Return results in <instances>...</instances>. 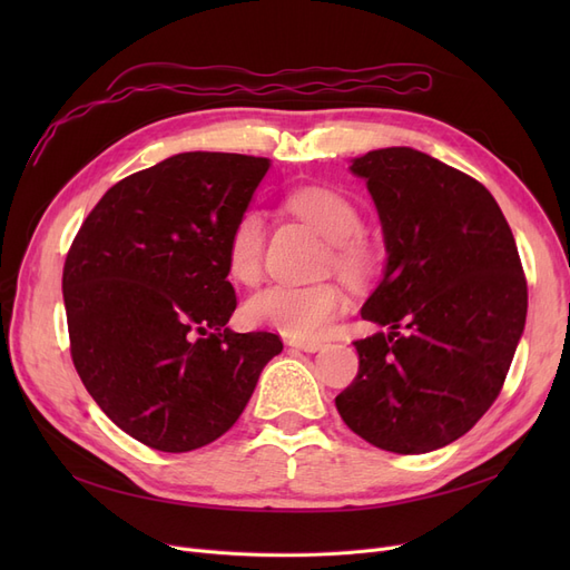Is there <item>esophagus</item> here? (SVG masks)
I'll return each instance as SVG.
<instances>
[{
  "instance_id": "esophagus-1",
  "label": "esophagus",
  "mask_w": 570,
  "mask_h": 570,
  "mask_svg": "<svg viewBox=\"0 0 570 570\" xmlns=\"http://www.w3.org/2000/svg\"><path fill=\"white\" fill-rule=\"evenodd\" d=\"M287 344L299 352H306V354H316L323 350V342H316V340H289Z\"/></svg>"
}]
</instances>
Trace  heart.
Here are the masks:
<instances>
[{"mask_svg":"<svg viewBox=\"0 0 570 570\" xmlns=\"http://www.w3.org/2000/svg\"><path fill=\"white\" fill-rule=\"evenodd\" d=\"M289 209L314 226L333 245V264L344 278H364L371 266L366 245L361 243L364 220L356 206L333 189L306 187L289 197ZM266 243V218L247 209L233 223L226 243V268L233 281L252 285L262 273ZM347 312V297L335 285H268L245 302V321L254 327H268L292 340H316L325 335Z\"/></svg>","mask_w":570,"mask_h":570,"instance_id":"obj_1","label":"heart"}]
</instances>
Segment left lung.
<instances>
[{"label":"left lung","instance_id":"obj_1","mask_svg":"<svg viewBox=\"0 0 570 570\" xmlns=\"http://www.w3.org/2000/svg\"><path fill=\"white\" fill-rule=\"evenodd\" d=\"M383 226L387 262L361 316L358 373L335 396L358 438L394 454L459 440L504 385L528 314L509 223L471 176L411 147L352 159Z\"/></svg>","mask_w":570,"mask_h":570}]
</instances>
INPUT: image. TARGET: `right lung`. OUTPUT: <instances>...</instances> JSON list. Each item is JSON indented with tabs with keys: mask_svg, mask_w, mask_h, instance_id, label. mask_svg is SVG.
Segmentation results:
<instances>
[{
	"mask_svg": "<svg viewBox=\"0 0 570 570\" xmlns=\"http://www.w3.org/2000/svg\"><path fill=\"white\" fill-rule=\"evenodd\" d=\"M271 161L185 151L116 183L63 266L71 356L107 416L151 450L193 452L245 411L273 333H233L226 243Z\"/></svg>",
	"mask_w": 570,
	"mask_h": 570,
	"instance_id": "add662e5",
	"label": "right lung"
}]
</instances>
